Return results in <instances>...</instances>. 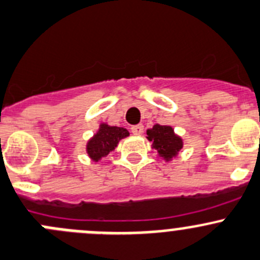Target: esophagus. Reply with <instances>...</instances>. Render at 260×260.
<instances>
[{"label":"esophagus","instance_id":"34e87169","mask_svg":"<svg viewBox=\"0 0 260 260\" xmlns=\"http://www.w3.org/2000/svg\"><path fill=\"white\" fill-rule=\"evenodd\" d=\"M143 130H144V126L141 124L134 125V126H131V133H133L134 135H140V134L143 133Z\"/></svg>","mask_w":260,"mask_h":260}]
</instances>
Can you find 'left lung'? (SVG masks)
Segmentation results:
<instances>
[{
	"instance_id": "left-lung-1",
	"label": "left lung",
	"mask_w": 260,
	"mask_h": 260,
	"mask_svg": "<svg viewBox=\"0 0 260 260\" xmlns=\"http://www.w3.org/2000/svg\"><path fill=\"white\" fill-rule=\"evenodd\" d=\"M146 135L148 140L153 143V148L156 149L159 155L163 156L166 160L176 156L183 146L182 139L174 134L171 126L156 124L153 129L146 131Z\"/></svg>"
}]
</instances>
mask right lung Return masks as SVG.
Returning <instances> with one entry per match:
<instances>
[{"instance_id":"1","label":"right lung","mask_w":260,"mask_h":260,"mask_svg":"<svg viewBox=\"0 0 260 260\" xmlns=\"http://www.w3.org/2000/svg\"><path fill=\"white\" fill-rule=\"evenodd\" d=\"M129 136V131L124 127L109 126L102 124L96 135L87 144V153L94 161L100 160L104 156L109 155L114 150L121 139Z\"/></svg>"}]
</instances>
